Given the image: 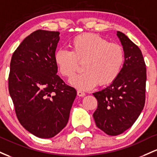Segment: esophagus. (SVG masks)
<instances>
[{"mask_svg": "<svg viewBox=\"0 0 157 157\" xmlns=\"http://www.w3.org/2000/svg\"><path fill=\"white\" fill-rule=\"evenodd\" d=\"M77 95H78V96H82V97H83V96H85V93L81 90H77Z\"/></svg>", "mask_w": 157, "mask_h": 157, "instance_id": "esophagus-1", "label": "esophagus"}]
</instances>
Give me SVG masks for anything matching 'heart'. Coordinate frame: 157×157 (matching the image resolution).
I'll use <instances>...</instances> for the list:
<instances>
[{"instance_id":"1","label":"heart","mask_w":157,"mask_h":157,"mask_svg":"<svg viewBox=\"0 0 157 157\" xmlns=\"http://www.w3.org/2000/svg\"><path fill=\"white\" fill-rule=\"evenodd\" d=\"M71 51L60 49L54 56L60 73L71 78L82 63L83 73L75 75L70 83L80 90H88L98 84H111L120 73L124 61V50L120 45L110 43L93 33H84L73 38Z\"/></svg>"}]
</instances>
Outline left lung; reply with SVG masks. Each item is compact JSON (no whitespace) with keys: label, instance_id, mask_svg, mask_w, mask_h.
I'll list each match as a JSON object with an SVG mask.
<instances>
[{"label":"left lung","instance_id":"obj_1","mask_svg":"<svg viewBox=\"0 0 157 157\" xmlns=\"http://www.w3.org/2000/svg\"><path fill=\"white\" fill-rule=\"evenodd\" d=\"M124 52L120 73L113 83L93 93L98 101L93 113L99 129L117 136L133 125L145 103L146 65L140 49L128 36L117 32Z\"/></svg>","mask_w":157,"mask_h":157}]
</instances>
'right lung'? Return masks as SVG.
I'll return each mask as SVG.
<instances>
[{
	"label": "right lung",
	"mask_w": 157,
	"mask_h": 157,
	"mask_svg": "<svg viewBox=\"0 0 157 157\" xmlns=\"http://www.w3.org/2000/svg\"><path fill=\"white\" fill-rule=\"evenodd\" d=\"M59 32L38 29L13 52L9 92L21 125L36 136H55L67 124L75 88L57 75L54 56Z\"/></svg>",
	"instance_id": "1"
}]
</instances>
